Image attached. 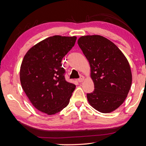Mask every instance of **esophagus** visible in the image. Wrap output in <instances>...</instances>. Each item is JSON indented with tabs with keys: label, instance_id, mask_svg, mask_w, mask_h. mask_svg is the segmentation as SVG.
Returning <instances> with one entry per match:
<instances>
[{
	"label": "esophagus",
	"instance_id": "esophagus-1",
	"mask_svg": "<svg viewBox=\"0 0 146 146\" xmlns=\"http://www.w3.org/2000/svg\"><path fill=\"white\" fill-rule=\"evenodd\" d=\"M84 80V76H82V75H80V78H79L78 79V80L79 82H83Z\"/></svg>",
	"mask_w": 146,
	"mask_h": 146
}]
</instances>
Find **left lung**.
<instances>
[{
  "label": "left lung",
  "instance_id": "left-lung-1",
  "mask_svg": "<svg viewBox=\"0 0 146 146\" xmlns=\"http://www.w3.org/2000/svg\"><path fill=\"white\" fill-rule=\"evenodd\" d=\"M91 67L95 90L87 93L91 106L101 113L117 109L127 97L132 82L129 64L119 48L100 35L84 36L78 40Z\"/></svg>",
  "mask_w": 146,
  "mask_h": 146
}]
</instances>
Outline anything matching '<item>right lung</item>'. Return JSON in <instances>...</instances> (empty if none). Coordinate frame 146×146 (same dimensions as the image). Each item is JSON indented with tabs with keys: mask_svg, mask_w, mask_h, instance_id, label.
<instances>
[{
	"mask_svg": "<svg viewBox=\"0 0 146 146\" xmlns=\"http://www.w3.org/2000/svg\"><path fill=\"white\" fill-rule=\"evenodd\" d=\"M76 36H50L26 53L20 71L23 90L32 104L48 115L68 105L76 86L65 79L62 60L75 45Z\"/></svg>",
	"mask_w": 146,
	"mask_h": 146,
	"instance_id": "right-lung-1",
	"label": "right lung"
}]
</instances>
